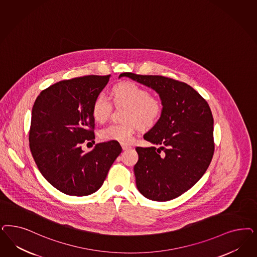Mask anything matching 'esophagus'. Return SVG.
<instances>
[{
	"label": "esophagus",
	"mask_w": 257,
	"mask_h": 257,
	"mask_svg": "<svg viewBox=\"0 0 257 257\" xmlns=\"http://www.w3.org/2000/svg\"><path fill=\"white\" fill-rule=\"evenodd\" d=\"M122 149L123 150H127V149H132V147L130 145H126V144H122Z\"/></svg>",
	"instance_id": "34e87169"
}]
</instances>
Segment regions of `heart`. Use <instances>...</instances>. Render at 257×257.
<instances>
[{"instance_id":"b5f03b06","label":"heart","mask_w":257,"mask_h":257,"mask_svg":"<svg viewBox=\"0 0 257 257\" xmlns=\"http://www.w3.org/2000/svg\"><path fill=\"white\" fill-rule=\"evenodd\" d=\"M111 100L103 93H99L91 105L93 119L103 123L107 121L112 111V104L115 107H124L122 118L124 123L108 124L101 128L100 138L104 141H117L127 144L133 140L135 128L148 130L157 124L164 111L163 100L138 85L125 81L116 84L111 89Z\"/></svg>"}]
</instances>
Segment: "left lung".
<instances>
[{
  "label": "left lung",
  "instance_id": "8db88e82",
  "mask_svg": "<svg viewBox=\"0 0 257 257\" xmlns=\"http://www.w3.org/2000/svg\"><path fill=\"white\" fill-rule=\"evenodd\" d=\"M120 76L152 88L164 103L157 124L144 135L159 148H136L137 188L154 201L176 199L199 182L214 155V120L207 101L188 84L171 77L133 73Z\"/></svg>",
  "mask_w": 257,
  "mask_h": 257
}]
</instances>
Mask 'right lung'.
Here are the masks:
<instances>
[{"instance_id":"obj_1","label":"right lung","mask_w":257,"mask_h":257,"mask_svg":"<svg viewBox=\"0 0 257 257\" xmlns=\"http://www.w3.org/2000/svg\"><path fill=\"white\" fill-rule=\"evenodd\" d=\"M108 79L109 75H85L61 80L42 91L34 103L32 156L42 176L66 195L82 197L98 190L122 151L117 141L100 143L88 152L81 149L84 143L94 142L91 105Z\"/></svg>"}]
</instances>
